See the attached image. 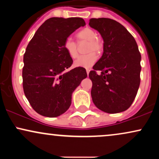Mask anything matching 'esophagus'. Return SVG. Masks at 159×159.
<instances>
[{
    "label": "esophagus",
    "instance_id": "obj_1",
    "mask_svg": "<svg viewBox=\"0 0 159 159\" xmlns=\"http://www.w3.org/2000/svg\"><path fill=\"white\" fill-rule=\"evenodd\" d=\"M86 71H87V75H89V72H90V69H87V70H86Z\"/></svg>",
    "mask_w": 159,
    "mask_h": 159
}]
</instances>
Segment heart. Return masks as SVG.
<instances>
[{
  "label": "heart",
  "mask_w": 159,
  "mask_h": 159,
  "mask_svg": "<svg viewBox=\"0 0 159 159\" xmlns=\"http://www.w3.org/2000/svg\"><path fill=\"white\" fill-rule=\"evenodd\" d=\"M76 36L79 42L88 41L87 52L90 53L78 57L77 60L75 61L74 65L77 67H83V68L87 69L90 68L97 61V55L93 52L99 53L103 49L102 40L98 37L96 30L90 27H85L79 30L76 34ZM63 48L71 58L75 59L78 57V45L71 38H67L65 40Z\"/></svg>",
  "instance_id": "obj_1"
}]
</instances>
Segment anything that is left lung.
Listing matches in <instances>:
<instances>
[{
    "label": "left lung",
    "instance_id": "obj_1",
    "mask_svg": "<svg viewBox=\"0 0 159 159\" xmlns=\"http://www.w3.org/2000/svg\"><path fill=\"white\" fill-rule=\"evenodd\" d=\"M89 25L104 40L102 56L89 73L93 102L104 112H123L132 105L140 83L141 55L138 45L125 27L115 20L91 19ZM96 70H101V75Z\"/></svg>",
    "mask_w": 159,
    "mask_h": 159
}]
</instances>
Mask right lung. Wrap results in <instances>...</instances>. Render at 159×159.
Listing matches in <instances>:
<instances>
[{
  "mask_svg": "<svg viewBox=\"0 0 159 159\" xmlns=\"http://www.w3.org/2000/svg\"><path fill=\"white\" fill-rule=\"evenodd\" d=\"M86 25L81 18H51L40 26L24 54L23 89L36 112L48 117L63 114L70 107L72 93L87 78L86 69L76 67L63 48L65 40Z\"/></svg>",
  "mask_w": 159,
  "mask_h": 159,
  "instance_id": "right-lung-1",
  "label": "right lung"
}]
</instances>
